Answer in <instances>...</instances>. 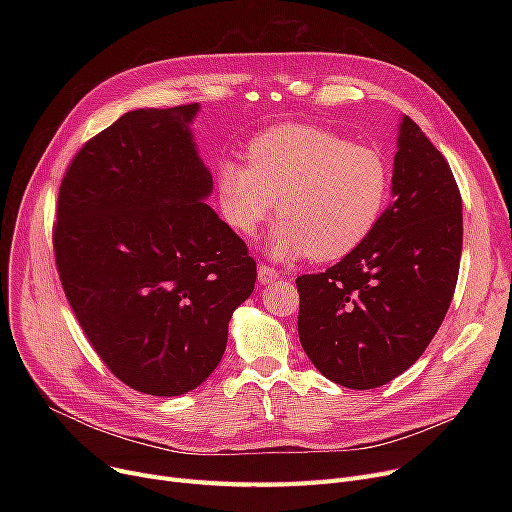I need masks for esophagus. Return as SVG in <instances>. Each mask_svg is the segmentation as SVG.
<instances>
[{
	"mask_svg": "<svg viewBox=\"0 0 512 512\" xmlns=\"http://www.w3.org/2000/svg\"><path fill=\"white\" fill-rule=\"evenodd\" d=\"M278 278H280V274H278L276 267L259 263V282H261V284H270V282H274V280H278Z\"/></svg>",
	"mask_w": 512,
	"mask_h": 512,
	"instance_id": "esophagus-1",
	"label": "esophagus"
}]
</instances>
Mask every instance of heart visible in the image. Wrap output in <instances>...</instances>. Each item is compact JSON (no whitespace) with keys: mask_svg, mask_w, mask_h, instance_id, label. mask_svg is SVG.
<instances>
[{"mask_svg":"<svg viewBox=\"0 0 512 512\" xmlns=\"http://www.w3.org/2000/svg\"><path fill=\"white\" fill-rule=\"evenodd\" d=\"M247 161L224 159L215 170L222 215L234 232L253 236L276 199L282 220L267 242L276 259H342L382 220L390 168L369 145L319 126L286 124L255 137Z\"/></svg>","mask_w":512,"mask_h":512,"instance_id":"b5f03b06","label":"heart"}]
</instances>
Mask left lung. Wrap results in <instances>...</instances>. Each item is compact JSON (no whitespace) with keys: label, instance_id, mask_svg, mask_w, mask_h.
I'll return each instance as SVG.
<instances>
[{"label":"left lung","instance_id":"obj_1","mask_svg":"<svg viewBox=\"0 0 512 512\" xmlns=\"http://www.w3.org/2000/svg\"><path fill=\"white\" fill-rule=\"evenodd\" d=\"M392 203L351 255L297 278L303 351L328 380L378 388L407 371L450 307L463 251V201L448 161L402 116Z\"/></svg>","mask_w":512,"mask_h":512}]
</instances>
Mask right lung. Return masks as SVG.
<instances>
[{"instance_id": "1", "label": "right lung", "mask_w": 512, "mask_h": 512, "mask_svg": "<svg viewBox=\"0 0 512 512\" xmlns=\"http://www.w3.org/2000/svg\"><path fill=\"white\" fill-rule=\"evenodd\" d=\"M199 103L134 110L85 143L58 195L53 251L91 346L126 386L180 396L222 361L255 288L242 238L205 199Z\"/></svg>"}]
</instances>
